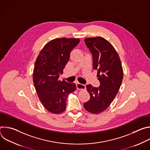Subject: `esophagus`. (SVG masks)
Wrapping results in <instances>:
<instances>
[{
  "label": "esophagus",
  "instance_id": "34e87169",
  "mask_svg": "<svg viewBox=\"0 0 150 150\" xmlns=\"http://www.w3.org/2000/svg\"><path fill=\"white\" fill-rule=\"evenodd\" d=\"M76 88H77V90H85V88H86V86H85V85L84 84L78 83L76 84Z\"/></svg>",
  "mask_w": 150,
  "mask_h": 150
}]
</instances>
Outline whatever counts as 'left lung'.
<instances>
[{
  "label": "left lung",
  "instance_id": "left-lung-1",
  "mask_svg": "<svg viewBox=\"0 0 150 150\" xmlns=\"http://www.w3.org/2000/svg\"><path fill=\"white\" fill-rule=\"evenodd\" d=\"M84 41L93 55V68L98 71L100 85L98 87L87 85L90 98L83 107L88 112L97 114L108 108L117 95L123 80V69L117 53L108 40L96 37Z\"/></svg>",
  "mask_w": 150,
  "mask_h": 150
}]
</instances>
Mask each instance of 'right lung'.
Instances as JSON below:
<instances>
[{"label": "right lung", "instance_id": "add662e5", "mask_svg": "<svg viewBox=\"0 0 150 150\" xmlns=\"http://www.w3.org/2000/svg\"><path fill=\"white\" fill-rule=\"evenodd\" d=\"M78 38H60L48 42L40 52L33 71V82L38 97L49 112L59 114L66 110L68 94L76 89L75 83L59 80L79 43Z\"/></svg>", "mask_w": 150, "mask_h": 150}]
</instances>
